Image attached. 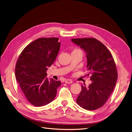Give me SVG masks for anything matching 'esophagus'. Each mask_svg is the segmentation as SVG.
Returning a JSON list of instances; mask_svg holds the SVG:
<instances>
[{
    "mask_svg": "<svg viewBox=\"0 0 132 132\" xmlns=\"http://www.w3.org/2000/svg\"><path fill=\"white\" fill-rule=\"evenodd\" d=\"M65 83H66V84H72V82H73V81H72V80H71V79H66V80H65Z\"/></svg>",
    "mask_w": 132,
    "mask_h": 132,
    "instance_id": "34e87169",
    "label": "esophagus"
}]
</instances>
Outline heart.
Listing matches in <instances>:
<instances>
[{"mask_svg":"<svg viewBox=\"0 0 132 132\" xmlns=\"http://www.w3.org/2000/svg\"><path fill=\"white\" fill-rule=\"evenodd\" d=\"M73 51H78V52H81V51H80V50H79V49H75V50H74Z\"/></svg>","mask_w":132,"mask_h":132,"instance_id":"heart-1","label":"heart"}]
</instances>
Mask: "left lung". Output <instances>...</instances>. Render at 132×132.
I'll return each instance as SVG.
<instances>
[{
    "label": "left lung",
    "mask_w": 132,
    "mask_h": 132,
    "mask_svg": "<svg viewBox=\"0 0 132 132\" xmlns=\"http://www.w3.org/2000/svg\"><path fill=\"white\" fill-rule=\"evenodd\" d=\"M71 41L86 53L87 68L92 83L81 86L77 104L87 110L101 107L116 86L118 79L116 65L112 55L105 46L95 38L72 39Z\"/></svg>",
    "instance_id": "1"
}]
</instances>
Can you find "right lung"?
Listing matches in <instances>:
<instances>
[{
  "label": "right lung",
  "instance_id": "1",
  "mask_svg": "<svg viewBox=\"0 0 132 132\" xmlns=\"http://www.w3.org/2000/svg\"><path fill=\"white\" fill-rule=\"evenodd\" d=\"M58 38H42L32 42L23 50L17 60L15 75L22 94L31 104L41 107L48 104L56 96L61 85L46 77L60 47Z\"/></svg>",
  "mask_w": 132,
  "mask_h": 132
}]
</instances>
